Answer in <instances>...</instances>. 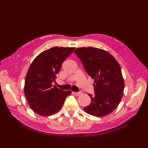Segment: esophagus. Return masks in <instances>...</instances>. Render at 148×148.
Segmentation results:
<instances>
[{
	"instance_id": "esophagus-1",
	"label": "esophagus",
	"mask_w": 148,
	"mask_h": 148,
	"mask_svg": "<svg viewBox=\"0 0 148 148\" xmlns=\"http://www.w3.org/2000/svg\"><path fill=\"white\" fill-rule=\"evenodd\" d=\"M72 93L76 96H78L79 95H80V94H81V92H73Z\"/></svg>"
}]
</instances>
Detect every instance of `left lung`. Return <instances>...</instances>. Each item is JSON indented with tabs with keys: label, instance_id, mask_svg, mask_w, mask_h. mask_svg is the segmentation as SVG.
Here are the masks:
<instances>
[{
	"label": "left lung",
	"instance_id": "left-lung-1",
	"mask_svg": "<svg viewBox=\"0 0 148 148\" xmlns=\"http://www.w3.org/2000/svg\"><path fill=\"white\" fill-rule=\"evenodd\" d=\"M74 52L88 75L95 79V95L88 94L91 102L84 110L98 117L110 114L119 104L124 90V80L118 62L108 52L98 48L79 47Z\"/></svg>",
	"mask_w": 148,
	"mask_h": 148
}]
</instances>
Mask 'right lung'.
I'll return each instance as SVG.
<instances>
[{"label":"right lung","mask_w":148,"mask_h":148,"mask_svg":"<svg viewBox=\"0 0 148 148\" xmlns=\"http://www.w3.org/2000/svg\"><path fill=\"white\" fill-rule=\"evenodd\" d=\"M75 47H53L35 58L26 74L24 92L34 112L44 116L57 113L71 91H63L52 86L62 64L73 52Z\"/></svg>","instance_id":"add662e5"}]
</instances>
